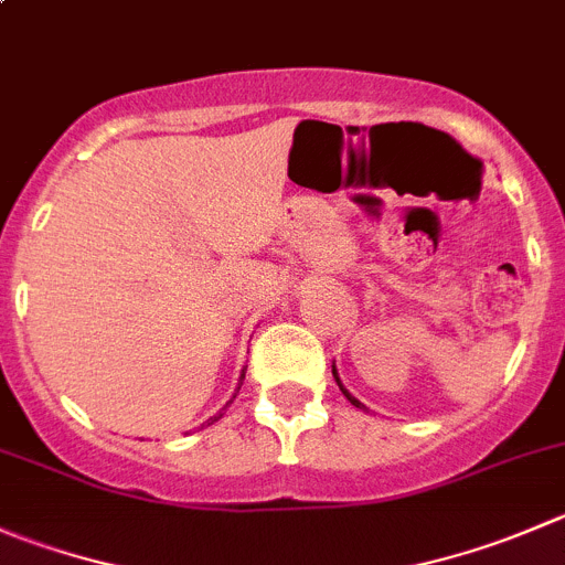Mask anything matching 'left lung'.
I'll use <instances>...</instances> for the list:
<instances>
[{"mask_svg": "<svg viewBox=\"0 0 565 565\" xmlns=\"http://www.w3.org/2000/svg\"><path fill=\"white\" fill-rule=\"evenodd\" d=\"M333 377H337V383H339V375H337V366H333ZM339 388H342V394H344V397H348V399H350V403H353V405H355V408H364V405H361V403H359V399H355V397H353V394H350V392H348V388H344V386H342V383H339Z\"/></svg>", "mask_w": 565, "mask_h": 565, "instance_id": "left-lung-1", "label": "left lung"}]
</instances>
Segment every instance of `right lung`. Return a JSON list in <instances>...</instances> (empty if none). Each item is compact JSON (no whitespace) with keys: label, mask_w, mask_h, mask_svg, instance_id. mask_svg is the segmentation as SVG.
<instances>
[{"label":"right lung","mask_w":565,"mask_h":565,"mask_svg":"<svg viewBox=\"0 0 565 565\" xmlns=\"http://www.w3.org/2000/svg\"><path fill=\"white\" fill-rule=\"evenodd\" d=\"M243 377H245V372H243ZM239 386H243V381H239ZM239 386H237V392H239ZM234 397H237V394H234ZM228 405V403H226ZM223 411H226V408H223ZM223 411H221V414H215V416H212V419H206V425H212V422H217V419H221V416H223Z\"/></svg>","instance_id":"add662e5"}]
</instances>
